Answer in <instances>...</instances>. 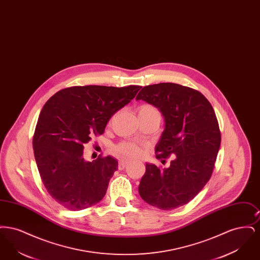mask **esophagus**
I'll list each match as a JSON object with an SVG mask.
<instances>
[{"label": "esophagus", "instance_id": "esophagus-1", "mask_svg": "<svg viewBox=\"0 0 260 260\" xmlns=\"http://www.w3.org/2000/svg\"><path fill=\"white\" fill-rule=\"evenodd\" d=\"M131 161H120L119 162V166H118V168H119V170H124V168L129 164Z\"/></svg>", "mask_w": 260, "mask_h": 260}]
</instances>
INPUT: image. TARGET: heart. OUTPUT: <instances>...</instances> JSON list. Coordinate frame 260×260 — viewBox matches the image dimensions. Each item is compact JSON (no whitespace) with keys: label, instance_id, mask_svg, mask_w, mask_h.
<instances>
[{"label":"heart","instance_id":"b5f03b06","mask_svg":"<svg viewBox=\"0 0 260 260\" xmlns=\"http://www.w3.org/2000/svg\"><path fill=\"white\" fill-rule=\"evenodd\" d=\"M138 116H148V115H160V112L158 108L152 104L149 103H144L141 104L138 108ZM115 154L118 156L124 157V158H137L141 156L142 154V147L136 143L131 142V141H124L114 148Z\"/></svg>","mask_w":260,"mask_h":260}]
</instances>
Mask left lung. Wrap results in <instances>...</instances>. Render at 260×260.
<instances>
[{
    "mask_svg": "<svg viewBox=\"0 0 260 260\" xmlns=\"http://www.w3.org/2000/svg\"><path fill=\"white\" fill-rule=\"evenodd\" d=\"M140 99L158 107L165 117L156 158L176 157L168 169L146 164L138 192L153 207L174 210L192 201L210 180L221 142L218 121L204 94L178 84L142 87L136 95Z\"/></svg>",
    "mask_w": 260,
    "mask_h": 260,
    "instance_id": "1",
    "label": "left lung"
}]
</instances>
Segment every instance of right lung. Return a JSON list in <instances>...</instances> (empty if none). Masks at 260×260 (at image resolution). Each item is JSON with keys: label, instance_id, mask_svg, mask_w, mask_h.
<instances>
[{"label": "right lung", "instance_id": "1", "mask_svg": "<svg viewBox=\"0 0 260 260\" xmlns=\"http://www.w3.org/2000/svg\"><path fill=\"white\" fill-rule=\"evenodd\" d=\"M140 87H66L44 105L33 136L35 160L48 193L65 209L85 210L105 196L118 161L110 156L85 161L84 144L104 133Z\"/></svg>", "mask_w": 260, "mask_h": 260}]
</instances>
